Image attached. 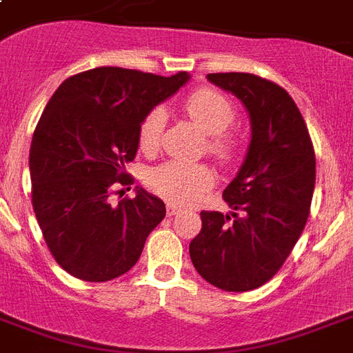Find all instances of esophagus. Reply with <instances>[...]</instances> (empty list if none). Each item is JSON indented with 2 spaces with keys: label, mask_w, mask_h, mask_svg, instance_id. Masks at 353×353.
<instances>
[{
  "label": "esophagus",
  "mask_w": 353,
  "mask_h": 353,
  "mask_svg": "<svg viewBox=\"0 0 353 353\" xmlns=\"http://www.w3.org/2000/svg\"><path fill=\"white\" fill-rule=\"evenodd\" d=\"M179 212H181V209H179V207H176L174 203H168V216H176V214H179Z\"/></svg>",
  "instance_id": "obj_1"
}]
</instances>
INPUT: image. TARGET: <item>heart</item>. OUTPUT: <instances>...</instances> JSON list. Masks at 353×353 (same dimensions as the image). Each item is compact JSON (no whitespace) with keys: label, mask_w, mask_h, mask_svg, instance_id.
<instances>
[{"label":"heart","mask_w":353,"mask_h":353,"mask_svg":"<svg viewBox=\"0 0 353 353\" xmlns=\"http://www.w3.org/2000/svg\"><path fill=\"white\" fill-rule=\"evenodd\" d=\"M187 115L203 130L207 137V154L221 166L231 165L238 155L240 143L229 128L234 124L236 110L223 93L214 90H198L183 102ZM165 126V110H150L139 124V148L144 154H154L161 146V135ZM214 183L212 172L205 165H190L179 161H168L148 174V185L174 205H192L198 201Z\"/></svg>","instance_id":"1"}]
</instances>
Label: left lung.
<instances>
[{
	"mask_svg": "<svg viewBox=\"0 0 353 353\" xmlns=\"http://www.w3.org/2000/svg\"><path fill=\"white\" fill-rule=\"evenodd\" d=\"M207 79L243 102L252 132L245 161L223 190L232 212L203 210L188 251L209 284L240 293L273 279L301 238L315 188V150L284 88L251 73Z\"/></svg>",
	"mask_w": 353,
	"mask_h": 353,
	"instance_id": "obj_1",
	"label": "left lung"
}]
</instances>
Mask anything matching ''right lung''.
I'll return each instance as SVG.
<instances>
[{"label":"right lung","mask_w":353,"mask_h":353,"mask_svg":"<svg viewBox=\"0 0 353 353\" xmlns=\"http://www.w3.org/2000/svg\"><path fill=\"white\" fill-rule=\"evenodd\" d=\"M188 79L185 71L159 77L95 68L63 80L47 102L29 154L32 209L69 274L108 282L137 263L166 207L143 188L119 203L112 196L119 185H133L126 165L137 154L143 117Z\"/></svg>","instance_id":"right-lung-1"}]
</instances>
